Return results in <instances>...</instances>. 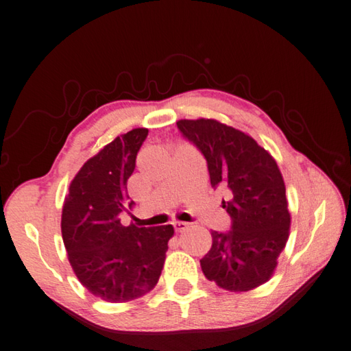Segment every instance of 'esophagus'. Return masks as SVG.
<instances>
[{
  "instance_id": "34e87169",
  "label": "esophagus",
  "mask_w": 351,
  "mask_h": 351,
  "mask_svg": "<svg viewBox=\"0 0 351 351\" xmlns=\"http://www.w3.org/2000/svg\"><path fill=\"white\" fill-rule=\"evenodd\" d=\"M173 226L176 229V232H183L184 229H188V223H183V221H174Z\"/></svg>"
}]
</instances>
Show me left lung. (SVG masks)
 Segmentation results:
<instances>
[{
	"label": "left lung",
	"mask_w": 351,
	"mask_h": 351,
	"mask_svg": "<svg viewBox=\"0 0 351 351\" xmlns=\"http://www.w3.org/2000/svg\"><path fill=\"white\" fill-rule=\"evenodd\" d=\"M177 127L206 158L210 184L230 193L223 208L232 218V230H210L213 246L200 260L204 276L229 292L260 287L272 278L290 234L278 165L247 133L215 119H180Z\"/></svg>",
	"instance_id": "left-lung-1"
}]
</instances>
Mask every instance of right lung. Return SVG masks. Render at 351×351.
<instances>
[{
	"label": "right lung",
	"instance_id": "obj_1",
	"mask_svg": "<svg viewBox=\"0 0 351 351\" xmlns=\"http://www.w3.org/2000/svg\"><path fill=\"white\" fill-rule=\"evenodd\" d=\"M147 136V128H134L105 145L77 171L64 198L61 232L70 266L91 295L107 302L149 293L174 235L173 224L123 226L119 218L133 206L127 182Z\"/></svg>",
	"mask_w": 351,
	"mask_h": 351
}]
</instances>
